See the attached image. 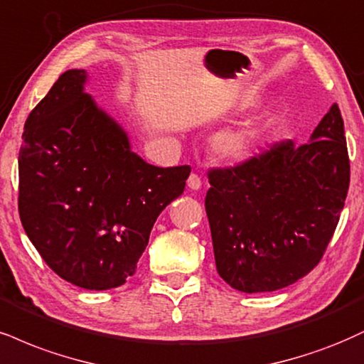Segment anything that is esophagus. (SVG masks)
Segmentation results:
<instances>
[{
    "label": "esophagus",
    "mask_w": 364,
    "mask_h": 364,
    "mask_svg": "<svg viewBox=\"0 0 364 364\" xmlns=\"http://www.w3.org/2000/svg\"><path fill=\"white\" fill-rule=\"evenodd\" d=\"M188 188L191 190H200L201 188V178L196 173H191L190 178H188Z\"/></svg>",
    "instance_id": "esophagus-1"
}]
</instances>
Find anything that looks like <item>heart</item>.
<instances>
[{"label":"heart","mask_w":364,"mask_h":364,"mask_svg":"<svg viewBox=\"0 0 364 364\" xmlns=\"http://www.w3.org/2000/svg\"><path fill=\"white\" fill-rule=\"evenodd\" d=\"M262 137V127L256 124H246L227 129L215 137V149L220 156L227 159H242L251 156Z\"/></svg>","instance_id":"heart-1"}]
</instances>
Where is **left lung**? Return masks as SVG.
Listing matches in <instances>:
<instances>
[{
	"label": "left lung",
	"instance_id": "obj_1",
	"mask_svg": "<svg viewBox=\"0 0 364 364\" xmlns=\"http://www.w3.org/2000/svg\"><path fill=\"white\" fill-rule=\"evenodd\" d=\"M205 196L220 278L244 293L274 291L309 274L329 246L349 188L344 122L332 105L310 142L279 140L208 171Z\"/></svg>",
	"mask_w": 364,
	"mask_h": 364
}]
</instances>
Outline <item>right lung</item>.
Returning a JSON list of instances; mask_svg holds the SVG:
<instances>
[{"mask_svg": "<svg viewBox=\"0 0 364 364\" xmlns=\"http://www.w3.org/2000/svg\"><path fill=\"white\" fill-rule=\"evenodd\" d=\"M71 69L25 122L18 212L47 266L86 290H110L137 268L159 213L183 193L190 166L157 168L130 151L120 125Z\"/></svg>", "mask_w": 364, "mask_h": 364, "instance_id": "1", "label": "right lung"}]
</instances>
